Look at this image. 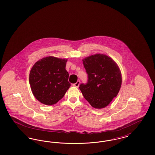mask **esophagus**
Wrapping results in <instances>:
<instances>
[{
    "mask_svg": "<svg viewBox=\"0 0 155 155\" xmlns=\"http://www.w3.org/2000/svg\"><path fill=\"white\" fill-rule=\"evenodd\" d=\"M80 81H77L76 83L73 84V87H78L79 85H80Z\"/></svg>",
    "mask_w": 155,
    "mask_h": 155,
    "instance_id": "esophagus-1",
    "label": "esophagus"
}]
</instances>
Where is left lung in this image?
I'll list each match as a JSON object with an SVG mask.
<instances>
[{
    "label": "left lung",
    "instance_id": "left-lung-1",
    "mask_svg": "<svg viewBox=\"0 0 155 155\" xmlns=\"http://www.w3.org/2000/svg\"><path fill=\"white\" fill-rule=\"evenodd\" d=\"M82 61L88 81L86 85L81 84L80 89L93 108H104L119 92L122 82L120 70L117 63L105 54L89 56Z\"/></svg>",
    "mask_w": 155,
    "mask_h": 155
}]
</instances>
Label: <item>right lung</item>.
Wrapping results in <instances>:
<instances>
[{"mask_svg":"<svg viewBox=\"0 0 155 155\" xmlns=\"http://www.w3.org/2000/svg\"><path fill=\"white\" fill-rule=\"evenodd\" d=\"M67 59L47 56L36 62L29 74V84L36 99L45 105H53L63 98L71 84L66 70Z\"/></svg>","mask_w":155,"mask_h":155,"instance_id":"right-lung-1","label":"right lung"}]
</instances>
